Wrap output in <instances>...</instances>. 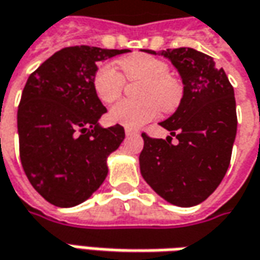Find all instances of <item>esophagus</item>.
<instances>
[{"instance_id":"esophagus-1","label":"esophagus","mask_w":260,"mask_h":260,"mask_svg":"<svg viewBox=\"0 0 260 260\" xmlns=\"http://www.w3.org/2000/svg\"><path fill=\"white\" fill-rule=\"evenodd\" d=\"M125 134L126 135H135V134H138V131L132 129V128H125Z\"/></svg>"}]
</instances>
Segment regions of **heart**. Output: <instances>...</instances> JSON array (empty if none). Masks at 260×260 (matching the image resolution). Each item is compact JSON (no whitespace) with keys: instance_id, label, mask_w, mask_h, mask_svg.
<instances>
[{"instance_id":"1","label":"heart","mask_w":260,"mask_h":260,"mask_svg":"<svg viewBox=\"0 0 260 260\" xmlns=\"http://www.w3.org/2000/svg\"><path fill=\"white\" fill-rule=\"evenodd\" d=\"M118 68L129 80H144L139 96L142 101H121L112 106L109 118L115 123L126 128H139L152 121L161 111L174 112L181 103L184 94L183 83L170 75V66L162 58L151 54H132L121 58ZM93 89L99 101L113 103L122 93L123 77L112 64H103L93 77Z\"/></svg>"}]
</instances>
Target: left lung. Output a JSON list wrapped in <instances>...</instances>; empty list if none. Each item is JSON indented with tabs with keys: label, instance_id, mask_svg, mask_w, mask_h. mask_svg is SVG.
I'll return each instance as SVG.
<instances>
[{
	"label": "left lung",
	"instance_id": "8db88e82",
	"mask_svg": "<svg viewBox=\"0 0 260 260\" xmlns=\"http://www.w3.org/2000/svg\"><path fill=\"white\" fill-rule=\"evenodd\" d=\"M148 53L173 63L184 94L177 111L161 122L178 144L142 134L141 174L166 202L192 207L219 187L228 171L237 131L235 90L224 70L202 51L180 47Z\"/></svg>",
	"mask_w": 260,
	"mask_h": 260
}]
</instances>
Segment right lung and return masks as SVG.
<instances>
[{
  "label": "right lung",
  "instance_id": "add662e5",
  "mask_svg": "<svg viewBox=\"0 0 260 260\" xmlns=\"http://www.w3.org/2000/svg\"><path fill=\"white\" fill-rule=\"evenodd\" d=\"M131 50L90 46L56 51L30 75L17 112L20 157L36 191L57 207L86 202L108 175V157L125 138L103 128L106 108L93 89L98 64Z\"/></svg>",
  "mask_w": 260,
  "mask_h": 260
}]
</instances>
